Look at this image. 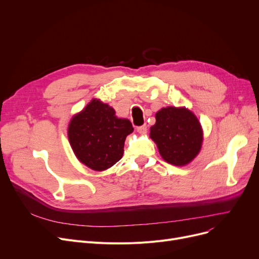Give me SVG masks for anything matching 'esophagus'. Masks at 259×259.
Instances as JSON below:
<instances>
[{
    "label": "esophagus",
    "mask_w": 259,
    "mask_h": 259,
    "mask_svg": "<svg viewBox=\"0 0 259 259\" xmlns=\"http://www.w3.org/2000/svg\"><path fill=\"white\" fill-rule=\"evenodd\" d=\"M138 132L141 133V134L146 133V132H147V126H146V125H143V126L138 127Z\"/></svg>",
    "instance_id": "esophagus-1"
}]
</instances>
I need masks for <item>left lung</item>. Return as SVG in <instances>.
Segmentation results:
<instances>
[{
	"instance_id": "1",
	"label": "left lung",
	"mask_w": 259,
	"mask_h": 259,
	"mask_svg": "<svg viewBox=\"0 0 259 259\" xmlns=\"http://www.w3.org/2000/svg\"><path fill=\"white\" fill-rule=\"evenodd\" d=\"M150 138L167 162L185 166L199 153L202 129L195 114L185 107L161 108L155 114Z\"/></svg>"
}]
</instances>
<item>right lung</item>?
<instances>
[{
  "mask_svg": "<svg viewBox=\"0 0 259 259\" xmlns=\"http://www.w3.org/2000/svg\"><path fill=\"white\" fill-rule=\"evenodd\" d=\"M131 121L118 118L108 104L92 100L68 126V139L77 159L95 171L112 167L121 158Z\"/></svg>",
  "mask_w": 259,
  "mask_h": 259,
  "instance_id": "1",
  "label": "right lung"
}]
</instances>
